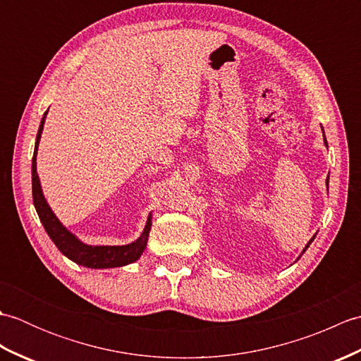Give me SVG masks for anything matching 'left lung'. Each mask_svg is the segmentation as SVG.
Masks as SVG:
<instances>
[{"label":"left lung","mask_w":361,"mask_h":361,"mask_svg":"<svg viewBox=\"0 0 361 361\" xmlns=\"http://www.w3.org/2000/svg\"><path fill=\"white\" fill-rule=\"evenodd\" d=\"M323 133H324V130H323ZM324 144L327 145V141H326V136H324ZM326 185H327V188H329V176H327V180H326ZM327 190H329V189H327ZM315 235H317V234H315ZM315 235H313V237H312V239L309 240V243H307V245H305V248L302 250V252H305V250H307V248H309V245H310V243L313 242V239H315ZM299 257H301V256H299Z\"/></svg>","instance_id":"obj_1"}]
</instances>
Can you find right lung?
<instances>
[{
  "instance_id": "1",
  "label": "right lung",
  "mask_w": 361,
  "mask_h": 361,
  "mask_svg": "<svg viewBox=\"0 0 361 361\" xmlns=\"http://www.w3.org/2000/svg\"><path fill=\"white\" fill-rule=\"evenodd\" d=\"M46 114H48V111L43 114L40 127H38L32 157V200L35 211L38 214V217H40V221L43 224L46 233H48L51 240L56 243V247L60 250L62 255H65L68 259H71L73 262L87 268H114L133 264L135 260L141 257L145 250V245H147L149 233L152 228V214H149L147 224H145L142 234L137 237L135 242L128 245H121V247H118V245H113V247H110V245H96V247H93V245L83 243L73 233L68 231V229L60 224L56 214L52 212L48 202L44 200L40 180H38L37 175V150L38 142H40L42 137Z\"/></svg>"
}]
</instances>
